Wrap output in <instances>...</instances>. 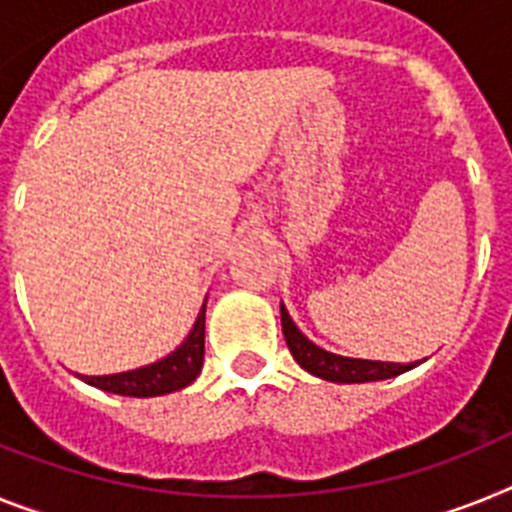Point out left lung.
Returning <instances> with one entry per match:
<instances>
[{
  "label": "left lung",
  "mask_w": 512,
  "mask_h": 512,
  "mask_svg": "<svg viewBox=\"0 0 512 512\" xmlns=\"http://www.w3.org/2000/svg\"><path fill=\"white\" fill-rule=\"evenodd\" d=\"M281 325L283 336L289 343V351L294 354L296 364L307 369L309 375L322 377L330 382H375V380H388V377L403 375L409 372L414 364H398V362H372V359H349V356L330 354V351L320 349L315 343L304 336L302 330L296 328L294 320L289 317L286 307L281 304Z\"/></svg>",
  "instance_id": "left-lung-1"
}]
</instances>
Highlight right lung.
<instances>
[{"mask_svg":"<svg viewBox=\"0 0 512 512\" xmlns=\"http://www.w3.org/2000/svg\"><path fill=\"white\" fill-rule=\"evenodd\" d=\"M205 356V304L197 315L195 325H192L190 336L184 338L182 346L171 351L169 356H163L161 362H153L148 367L130 369V372H119V375H103V377H88L80 375L93 388H101L106 393L117 395H132V398H150V395H166L174 390L187 388L190 382L203 369Z\"/></svg>","mask_w":512,"mask_h":512,"instance_id":"obj_1","label":"right lung"}]
</instances>
